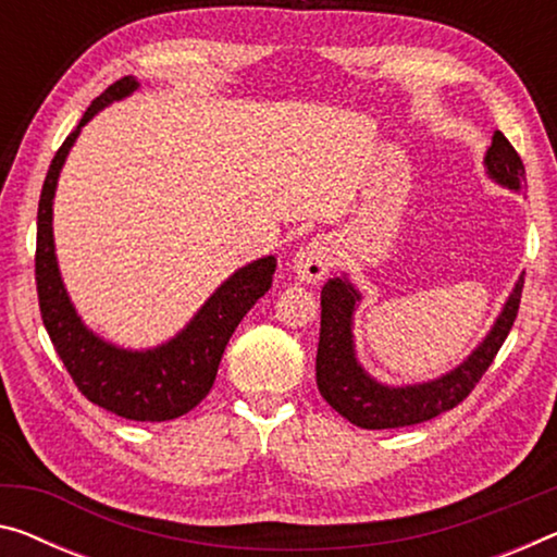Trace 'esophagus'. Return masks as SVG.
<instances>
[{"mask_svg": "<svg viewBox=\"0 0 557 557\" xmlns=\"http://www.w3.org/2000/svg\"><path fill=\"white\" fill-rule=\"evenodd\" d=\"M331 269V246L323 238H313V242L304 244L294 256V273L298 281L306 284H315L326 276Z\"/></svg>", "mask_w": 557, "mask_h": 557, "instance_id": "esophagus-1", "label": "esophagus"}]
</instances>
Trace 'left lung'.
Wrapping results in <instances>:
<instances>
[{"label":"left lung","mask_w":557,"mask_h":557,"mask_svg":"<svg viewBox=\"0 0 557 557\" xmlns=\"http://www.w3.org/2000/svg\"><path fill=\"white\" fill-rule=\"evenodd\" d=\"M483 164L485 174L495 184L512 191L525 189L523 161L500 132L493 134V144L485 151ZM520 294H523V276L518 278L491 333L453 371L443 373L441 379L413 383V386H383L363 371L356 358L354 311L361 301V294L346 276L329 278L321 290V336L319 354H315V383H319L321 396L350 423L368 431L416 425L446 413L468 398V393L493 363L518 315Z\"/></svg>","instance_id":"8db88e82"}]
</instances>
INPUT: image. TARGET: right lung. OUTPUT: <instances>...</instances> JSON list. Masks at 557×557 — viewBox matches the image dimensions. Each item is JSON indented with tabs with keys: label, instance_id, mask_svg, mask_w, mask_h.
<instances>
[{
	"label": "right lung",
	"instance_id": "obj_1",
	"mask_svg": "<svg viewBox=\"0 0 557 557\" xmlns=\"http://www.w3.org/2000/svg\"><path fill=\"white\" fill-rule=\"evenodd\" d=\"M136 89H139V82L134 76H124L111 84L104 94H99L91 107L84 111L79 126L66 136L51 159L39 196L34 276H37L41 321H45L51 344L76 388L91 404L111 410V413L129 418V421L159 423L189 413L194 406L207 398L216 381L221 356H224L231 333L251 311V306L271 288L276 259L263 256V259L238 269L234 276H228L213 290L209 301L174 338L157 348H119L84 326L57 267L51 203H54L59 171H62L66 153L74 147L82 126L111 101L129 97Z\"/></svg>",
	"mask_w": 557,
	"mask_h": 557
}]
</instances>
